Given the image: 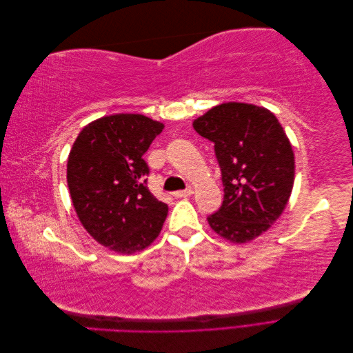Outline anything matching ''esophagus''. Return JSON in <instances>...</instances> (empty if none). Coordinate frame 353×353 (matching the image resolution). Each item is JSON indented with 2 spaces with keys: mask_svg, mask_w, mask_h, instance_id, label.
Masks as SVG:
<instances>
[{
  "mask_svg": "<svg viewBox=\"0 0 353 353\" xmlns=\"http://www.w3.org/2000/svg\"><path fill=\"white\" fill-rule=\"evenodd\" d=\"M191 194H193V188H191V187H187L183 191H175V193H174L175 197H188Z\"/></svg>",
  "mask_w": 353,
  "mask_h": 353,
  "instance_id": "1",
  "label": "esophagus"
}]
</instances>
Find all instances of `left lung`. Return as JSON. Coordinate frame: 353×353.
<instances>
[{"instance_id": "8db88e82", "label": "left lung", "mask_w": 353, "mask_h": 353, "mask_svg": "<svg viewBox=\"0 0 353 353\" xmlns=\"http://www.w3.org/2000/svg\"><path fill=\"white\" fill-rule=\"evenodd\" d=\"M215 144L223 201L208 216L210 228L231 243H248L280 218L294 183V154L268 109L223 103L193 122Z\"/></svg>"}]
</instances>
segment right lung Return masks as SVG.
Wrapping results in <instances>:
<instances>
[{
	"label": "right lung",
	"instance_id": "add662e5",
	"mask_svg": "<svg viewBox=\"0 0 353 353\" xmlns=\"http://www.w3.org/2000/svg\"><path fill=\"white\" fill-rule=\"evenodd\" d=\"M163 123L144 114L119 113L88 123L68 159V185L77 215L94 240L131 254L150 245L168 215V205L147 187L143 154Z\"/></svg>",
	"mask_w": 353,
	"mask_h": 353
}]
</instances>
